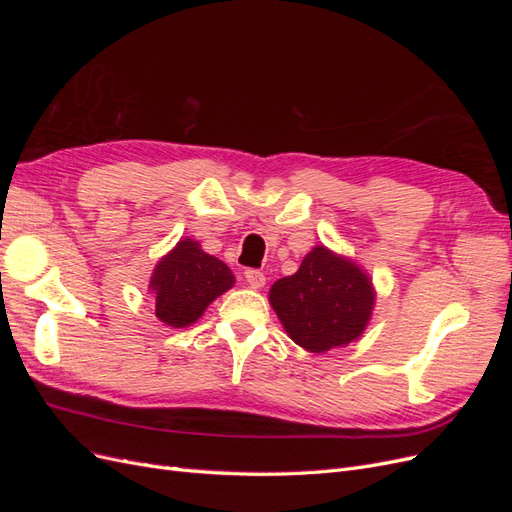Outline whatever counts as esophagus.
Wrapping results in <instances>:
<instances>
[{"label":"esophagus","mask_w":512,"mask_h":512,"mask_svg":"<svg viewBox=\"0 0 512 512\" xmlns=\"http://www.w3.org/2000/svg\"><path fill=\"white\" fill-rule=\"evenodd\" d=\"M245 280H247V284H250L252 288H262V286H265V282H267V277H265V273L258 271V269H247L245 271Z\"/></svg>","instance_id":"1"}]
</instances>
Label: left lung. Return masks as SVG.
Here are the masks:
<instances>
[{
  "instance_id": "8db88e82",
  "label": "left lung",
  "mask_w": 512,
  "mask_h": 512,
  "mask_svg": "<svg viewBox=\"0 0 512 512\" xmlns=\"http://www.w3.org/2000/svg\"><path fill=\"white\" fill-rule=\"evenodd\" d=\"M374 301L369 275L324 245H316L297 273L269 290V303L292 342L318 354L359 339Z\"/></svg>"
}]
</instances>
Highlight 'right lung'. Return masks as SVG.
Wrapping results in <instances>:
<instances>
[{"label": "right lung", "instance_id": "right-lung-1", "mask_svg": "<svg viewBox=\"0 0 512 512\" xmlns=\"http://www.w3.org/2000/svg\"><path fill=\"white\" fill-rule=\"evenodd\" d=\"M235 284V275L222 260L200 250L194 239H181L153 269L149 290L156 316L166 327H190Z\"/></svg>", "mask_w": 512, "mask_h": 512}]
</instances>
